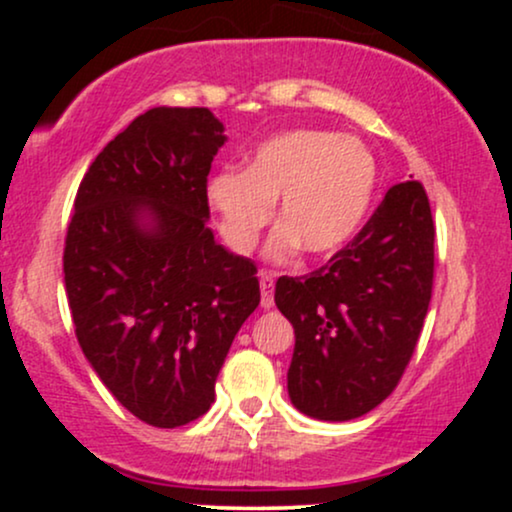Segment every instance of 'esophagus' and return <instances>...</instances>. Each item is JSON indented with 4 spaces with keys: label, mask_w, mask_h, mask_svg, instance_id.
<instances>
[{
    "label": "esophagus",
    "mask_w": 512,
    "mask_h": 512,
    "mask_svg": "<svg viewBox=\"0 0 512 512\" xmlns=\"http://www.w3.org/2000/svg\"><path fill=\"white\" fill-rule=\"evenodd\" d=\"M274 279H276L274 272H267V269H262V272H260L262 308H267V310L274 305Z\"/></svg>",
    "instance_id": "obj_1"
}]
</instances>
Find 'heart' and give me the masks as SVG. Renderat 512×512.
Instances as JSON below:
<instances>
[{"label": "heart", "instance_id": "1", "mask_svg": "<svg viewBox=\"0 0 512 512\" xmlns=\"http://www.w3.org/2000/svg\"><path fill=\"white\" fill-rule=\"evenodd\" d=\"M375 190L373 154L354 137L325 129H289L255 149L245 170H223L207 185L226 243L250 252L279 199V231L269 257L286 260L298 248L332 255L354 238Z\"/></svg>", "mask_w": 512, "mask_h": 512}]
</instances>
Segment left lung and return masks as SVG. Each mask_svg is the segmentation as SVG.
Instances as JSON below:
<instances>
[{
	"instance_id": "8db88e82",
	"label": "left lung",
	"mask_w": 512,
	"mask_h": 512,
	"mask_svg": "<svg viewBox=\"0 0 512 512\" xmlns=\"http://www.w3.org/2000/svg\"><path fill=\"white\" fill-rule=\"evenodd\" d=\"M431 204L421 182L392 185L325 267L279 276L274 301L296 332L293 407L349 421L392 395L419 342L433 291Z\"/></svg>"
}]
</instances>
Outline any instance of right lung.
Returning <instances> with one entry per match:
<instances>
[{
    "mask_svg": "<svg viewBox=\"0 0 512 512\" xmlns=\"http://www.w3.org/2000/svg\"><path fill=\"white\" fill-rule=\"evenodd\" d=\"M226 142L209 108H151L81 180L64 240L76 339L144 424L207 414L228 349L260 305L257 267L207 226V175Z\"/></svg>",
    "mask_w": 512,
    "mask_h": 512,
    "instance_id": "add662e5",
    "label": "right lung"
}]
</instances>
